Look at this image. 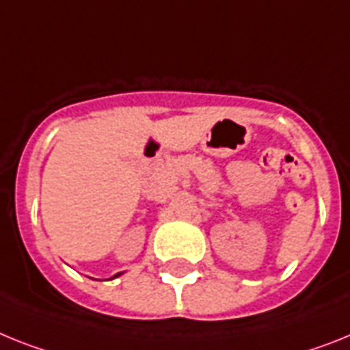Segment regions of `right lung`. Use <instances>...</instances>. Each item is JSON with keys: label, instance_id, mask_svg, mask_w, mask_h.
I'll return each mask as SVG.
<instances>
[{"label": "right lung", "instance_id": "add662e5", "mask_svg": "<svg viewBox=\"0 0 350 350\" xmlns=\"http://www.w3.org/2000/svg\"><path fill=\"white\" fill-rule=\"evenodd\" d=\"M117 275H119V274H117Z\"/></svg>", "mask_w": 350, "mask_h": 350}]
</instances>
